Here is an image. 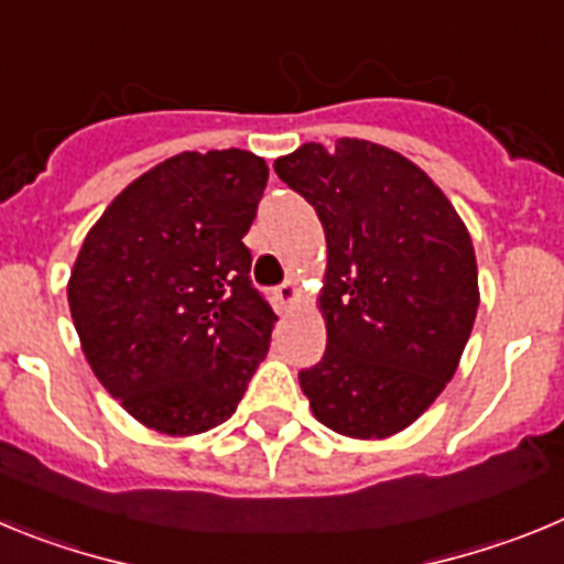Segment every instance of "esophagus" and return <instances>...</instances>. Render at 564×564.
Here are the masks:
<instances>
[{"label":"esophagus","mask_w":564,"mask_h":564,"mask_svg":"<svg viewBox=\"0 0 564 564\" xmlns=\"http://www.w3.org/2000/svg\"><path fill=\"white\" fill-rule=\"evenodd\" d=\"M275 297H278V301H281L283 308H289L294 301H297V283H294V281H283L281 286L275 289Z\"/></svg>","instance_id":"34e87169"}]
</instances>
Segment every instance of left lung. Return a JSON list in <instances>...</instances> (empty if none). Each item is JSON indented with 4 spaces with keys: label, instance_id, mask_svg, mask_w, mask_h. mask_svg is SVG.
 Instances as JSON below:
<instances>
[{
    "label": "left lung",
    "instance_id": "obj_1",
    "mask_svg": "<svg viewBox=\"0 0 564 564\" xmlns=\"http://www.w3.org/2000/svg\"><path fill=\"white\" fill-rule=\"evenodd\" d=\"M275 174L314 207L328 245V343L297 373L303 393L334 433L388 438L458 368L480 303L469 232L419 165L368 140L306 143Z\"/></svg>",
    "mask_w": 564,
    "mask_h": 564
}]
</instances>
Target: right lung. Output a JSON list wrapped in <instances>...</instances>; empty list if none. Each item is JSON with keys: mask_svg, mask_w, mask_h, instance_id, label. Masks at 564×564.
<instances>
[{"mask_svg": "<svg viewBox=\"0 0 564 564\" xmlns=\"http://www.w3.org/2000/svg\"><path fill=\"white\" fill-rule=\"evenodd\" d=\"M267 180L250 151H185L131 182L84 238L75 332L100 384L156 433L219 427L270 351L278 317L241 241Z\"/></svg>", "mask_w": 564, "mask_h": 564, "instance_id": "add662e5", "label": "right lung"}]
</instances>
